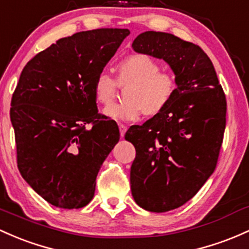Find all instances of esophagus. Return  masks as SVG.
Masks as SVG:
<instances>
[{
  "instance_id": "esophagus-1",
  "label": "esophagus",
  "mask_w": 249,
  "mask_h": 249,
  "mask_svg": "<svg viewBox=\"0 0 249 249\" xmlns=\"http://www.w3.org/2000/svg\"><path fill=\"white\" fill-rule=\"evenodd\" d=\"M119 129H120V135H121L122 138H124V134H125V130H127V127H125L124 124H119Z\"/></svg>"
}]
</instances>
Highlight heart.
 <instances>
[{"label": "heart", "instance_id": "obj_1", "mask_svg": "<svg viewBox=\"0 0 249 249\" xmlns=\"http://www.w3.org/2000/svg\"><path fill=\"white\" fill-rule=\"evenodd\" d=\"M116 81L106 72L93 82V97L98 103L110 104L117 84L125 87L124 100L104 109V115L116 121H135L141 113L153 116L161 113L175 96L177 82L168 71L160 70L158 61L147 54H132L116 65Z\"/></svg>", "mask_w": 249, "mask_h": 249}]
</instances>
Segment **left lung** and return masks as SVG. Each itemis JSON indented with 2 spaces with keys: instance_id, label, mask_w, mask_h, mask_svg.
Segmentation results:
<instances>
[{
  "instance_id": "1",
  "label": "left lung",
  "mask_w": 249,
  "mask_h": 249,
  "mask_svg": "<svg viewBox=\"0 0 249 249\" xmlns=\"http://www.w3.org/2000/svg\"><path fill=\"white\" fill-rule=\"evenodd\" d=\"M132 47L166 61L177 82L166 108L124 135L136 151L130 167L136 204L165 213L191 199L215 171L226 128V95L210 58L197 45L148 31Z\"/></svg>"
}]
</instances>
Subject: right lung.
I'll return each instance as SVG.
<instances>
[{"label": "right lung", "mask_w": 249, "mask_h": 249, "mask_svg": "<svg viewBox=\"0 0 249 249\" xmlns=\"http://www.w3.org/2000/svg\"><path fill=\"white\" fill-rule=\"evenodd\" d=\"M127 36L121 28L79 32L41 51L21 72L10 104L18 167L54 207L89 204L98 171L119 142L116 122L98 114L93 82Z\"/></svg>", "instance_id": "1"}]
</instances>
